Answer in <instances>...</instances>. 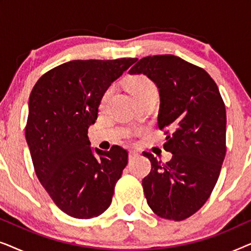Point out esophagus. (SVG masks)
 Masks as SVG:
<instances>
[{"instance_id": "obj_1", "label": "esophagus", "mask_w": 251, "mask_h": 251, "mask_svg": "<svg viewBox=\"0 0 251 251\" xmlns=\"http://www.w3.org/2000/svg\"><path fill=\"white\" fill-rule=\"evenodd\" d=\"M139 155V153L138 152H136V151H131V152L129 153V161H132V160H135L137 156Z\"/></svg>"}]
</instances>
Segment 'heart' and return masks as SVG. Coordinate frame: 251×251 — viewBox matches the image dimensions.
<instances>
[{"label":"heart","mask_w":251,"mask_h":251,"mask_svg":"<svg viewBox=\"0 0 251 251\" xmlns=\"http://www.w3.org/2000/svg\"><path fill=\"white\" fill-rule=\"evenodd\" d=\"M128 89L130 94L133 96V98L138 97V96L149 94V92H156L155 85H154L153 82L145 76H135L130 78L128 82ZM109 92H111V89H108V90L102 95L101 102L106 101Z\"/></svg>","instance_id":"1"}]
</instances>
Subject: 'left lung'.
Wrapping results in <instances>:
<instances>
[{"instance_id":"1","label":"left lung","mask_w":251,"mask_h":251,"mask_svg":"<svg viewBox=\"0 0 251 251\" xmlns=\"http://www.w3.org/2000/svg\"><path fill=\"white\" fill-rule=\"evenodd\" d=\"M130 75L144 74L159 89L162 163L144 152L152 164L143 179L150 208L161 218L183 221L205 203L214 190L226 154V111L217 84L207 72L173 54L145 57Z\"/></svg>"}]
</instances>
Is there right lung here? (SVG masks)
Masks as SVG:
<instances>
[{
  "mask_svg": "<svg viewBox=\"0 0 251 251\" xmlns=\"http://www.w3.org/2000/svg\"><path fill=\"white\" fill-rule=\"evenodd\" d=\"M136 58L72 60L39 78L30 92L25 137L40 183L57 207L74 218L101 215L128 163L118 145L92 150L88 129L102 95Z\"/></svg>",
  "mask_w": 251,
  "mask_h": 251,
  "instance_id": "right-lung-1",
  "label": "right lung"
}]
</instances>
